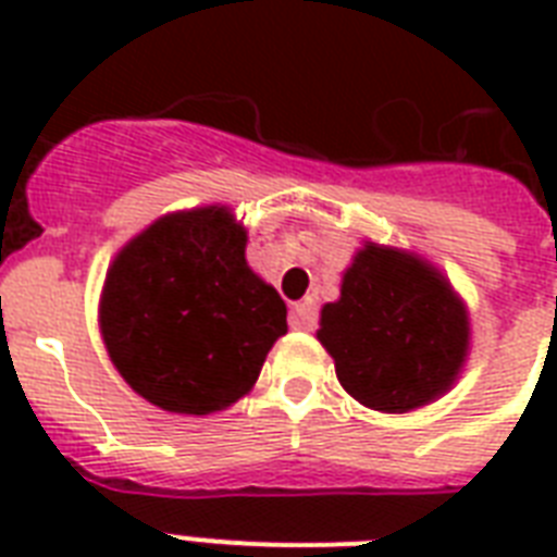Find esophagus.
Here are the masks:
<instances>
[{
  "mask_svg": "<svg viewBox=\"0 0 557 557\" xmlns=\"http://www.w3.org/2000/svg\"><path fill=\"white\" fill-rule=\"evenodd\" d=\"M292 326L295 330L312 332L318 326V306L312 300H304V304L292 306Z\"/></svg>",
  "mask_w": 557,
  "mask_h": 557,
  "instance_id": "obj_1",
  "label": "esophagus"
}]
</instances>
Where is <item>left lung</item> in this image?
I'll list each match as a JSON object with an SVG mask.
<instances>
[{
    "mask_svg": "<svg viewBox=\"0 0 557 557\" xmlns=\"http://www.w3.org/2000/svg\"><path fill=\"white\" fill-rule=\"evenodd\" d=\"M318 338L349 396L384 413L428 405L454 384L468 318L442 274L410 253L364 245L344 274Z\"/></svg>",
    "mask_w": 557,
    "mask_h": 557,
    "instance_id": "1",
    "label": "left lung"
}]
</instances>
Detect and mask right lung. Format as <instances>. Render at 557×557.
I'll list each match as a JSON object with an SVG mask.
<instances>
[{"instance_id": "add662e5", "label": "right lung", "mask_w": 557, "mask_h": 557, "mask_svg": "<svg viewBox=\"0 0 557 557\" xmlns=\"http://www.w3.org/2000/svg\"><path fill=\"white\" fill-rule=\"evenodd\" d=\"M117 372L170 413L234 405L286 335V304L245 262L225 208L159 219L117 253L100 300Z\"/></svg>"}]
</instances>
